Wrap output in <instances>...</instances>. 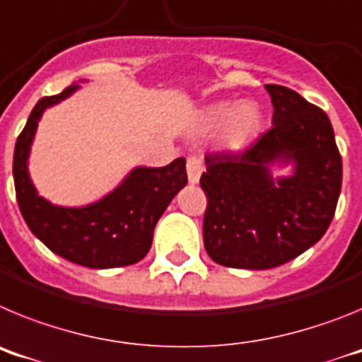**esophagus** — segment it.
<instances>
[{"label": "esophagus", "mask_w": 362, "mask_h": 362, "mask_svg": "<svg viewBox=\"0 0 362 362\" xmlns=\"http://www.w3.org/2000/svg\"><path fill=\"white\" fill-rule=\"evenodd\" d=\"M203 159L197 153H190L187 158V174H188V181L190 183H197L201 177V172H203Z\"/></svg>", "instance_id": "1"}]
</instances>
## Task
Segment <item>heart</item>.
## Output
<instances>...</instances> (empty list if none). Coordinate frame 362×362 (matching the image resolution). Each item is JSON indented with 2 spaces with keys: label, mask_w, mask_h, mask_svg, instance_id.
<instances>
[{
  "label": "heart",
  "mask_w": 362,
  "mask_h": 362,
  "mask_svg": "<svg viewBox=\"0 0 362 362\" xmlns=\"http://www.w3.org/2000/svg\"><path fill=\"white\" fill-rule=\"evenodd\" d=\"M221 125V137L225 143H241L250 136L259 124V112L252 103H239L230 107V103H217L206 112L209 127Z\"/></svg>",
  "instance_id": "1"
}]
</instances>
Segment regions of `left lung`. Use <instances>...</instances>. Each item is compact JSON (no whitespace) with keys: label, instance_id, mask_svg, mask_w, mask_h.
I'll use <instances>...</instances> for the list:
<instances>
[{"label":"left lung","instance_id":"8db88e82","mask_svg":"<svg viewBox=\"0 0 362 362\" xmlns=\"http://www.w3.org/2000/svg\"><path fill=\"white\" fill-rule=\"evenodd\" d=\"M267 90L270 129L243 152L204 156V248L223 267L268 270L296 259L325 235L341 194L343 161L326 112L288 86ZM277 157L293 158L296 174L276 184L267 165Z\"/></svg>","mask_w":362,"mask_h":362}]
</instances>
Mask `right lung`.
Here are the masks:
<instances>
[{
  "label": "right lung",
  "instance_id": "1",
  "mask_svg": "<svg viewBox=\"0 0 362 362\" xmlns=\"http://www.w3.org/2000/svg\"><path fill=\"white\" fill-rule=\"evenodd\" d=\"M76 88L78 85H70L62 94L45 95L30 112L14 148L16 199L32 233L70 263L88 268L134 264L148 254L159 217L188 183L185 159H174L163 168H136L110 196L85 209H62L45 201L28 177V150L45 108Z\"/></svg>",
  "mask_w": 362,
  "mask_h": 362
}]
</instances>
